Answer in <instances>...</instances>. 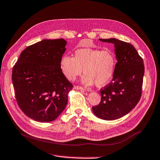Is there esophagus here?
Returning a JSON list of instances; mask_svg holds the SVG:
<instances>
[{
  "instance_id": "34e87169",
  "label": "esophagus",
  "mask_w": 160,
  "mask_h": 160,
  "mask_svg": "<svg viewBox=\"0 0 160 160\" xmlns=\"http://www.w3.org/2000/svg\"><path fill=\"white\" fill-rule=\"evenodd\" d=\"M74 89H78V90H86V89H84L83 87H80V86H75L74 87Z\"/></svg>"
}]
</instances>
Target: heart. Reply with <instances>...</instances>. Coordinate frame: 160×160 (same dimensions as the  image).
Segmentation results:
<instances>
[{"label": "heart", "mask_w": 160, "mask_h": 160, "mask_svg": "<svg viewBox=\"0 0 160 160\" xmlns=\"http://www.w3.org/2000/svg\"><path fill=\"white\" fill-rule=\"evenodd\" d=\"M116 67L117 58L113 52L98 48H80L75 51L73 57L65 55L60 61V68L68 80H74L83 70L82 82L86 85L95 83L98 87L109 82Z\"/></svg>", "instance_id": "1"}]
</instances>
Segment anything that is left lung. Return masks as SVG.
I'll use <instances>...</instances> for the list:
<instances>
[{
  "label": "left lung",
  "instance_id": "left-lung-1",
  "mask_svg": "<svg viewBox=\"0 0 160 160\" xmlns=\"http://www.w3.org/2000/svg\"><path fill=\"white\" fill-rule=\"evenodd\" d=\"M99 39L114 44L117 62L112 81L101 89V102L92 110L99 118L115 120L128 114L140 101L144 62L131 43L114 38Z\"/></svg>",
  "mask_w": 160,
  "mask_h": 160
}]
</instances>
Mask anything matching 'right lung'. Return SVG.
Masks as SVG:
<instances>
[{
  "mask_svg": "<svg viewBox=\"0 0 160 160\" xmlns=\"http://www.w3.org/2000/svg\"><path fill=\"white\" fill-rule=\"evenodd\" d=\"M63 39H44L28 46L12 71L18 104L22 112L39 122H50L67 106L73 84L60 68L66 50Z\"/></svg>",
  "mask_w": 160,
  "mask_h": 160,
  "instance_id": "right-lung-1",
  "label": "right lung"
}]
</instances>
